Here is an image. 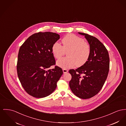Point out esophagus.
<instances>
[{"label": "esophagus", "mask_w": 126, "mask_h": 126, "mask_svg": "<svg viewBox=\"0 0 126 126\" xmlns=\"http://www.w3.org/2000/svg\"><path fill=\"white\" fill-rule=\"evenodd\" d=\"M63 72L64 74H65V73H67V72H68V70L67 69H63Z\"/></svg>", "instance_id": "esophagus-1"}]
</instances>
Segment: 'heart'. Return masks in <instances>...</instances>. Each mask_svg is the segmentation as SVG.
Masks as SVG:
<instances>
[{"label": "heart", "instance_id": "b5f03b06", "mask_svg": "<svg viewBox=\"0 0 126 126\" xmlns=\"http://www.w3.org/2000/svg\"><path fill=\"white\" fill-rule=\"evenodd\" d=\"M63 45L58 42L54 43L51 48L54 57L56 59L61 58L67 52V57L57 60L56 63L59 67L67 69L84 64L89 59L91 53L90 44L84 41L83 39L76 35L69 34L62 40Z\"/></svg>", "mask_w": 126, "mask_h": 126}]
</instances>
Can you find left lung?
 Segmentation results:
<instances>
[{"label":"left lung","mask_w":126,"mask_h":126,"mask_svg":"<svg viewBox=\"0 0 126 126\" xmlns=\"http://www.w3.org/2000/svg\"><path fill=\"white\" fill-rule=\"evenodd\" d=\"M84 35L91 47V53L86 63L77 69L69 71L72 76L69 86L73 93L82 99H88L100 91L108 76L109 57L108 51L97 38L87 34Z\"/></svg>","instance_id":"left-lung-1"}]
</instances>
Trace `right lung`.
Segmentation results:
<instances>
[{
  "instance_id": "1",
  "label": "right lung",
  "mask_w": 126,
  "mask_h": 126,
  "mask_svg": "<svg viewBox=\"0 0 126 126\" xmlns=\"http://www.w3.org/2000/svg\"><path fill=\"white\" fill-rule=\"evenodd\" d=\"M60 39L58 34L40 32L29 37L20 46L17 62V74L26 92L36 98L48 96L56 88L63 74L55 64L53 44Z\"/></svg>"
}]
</instances>
